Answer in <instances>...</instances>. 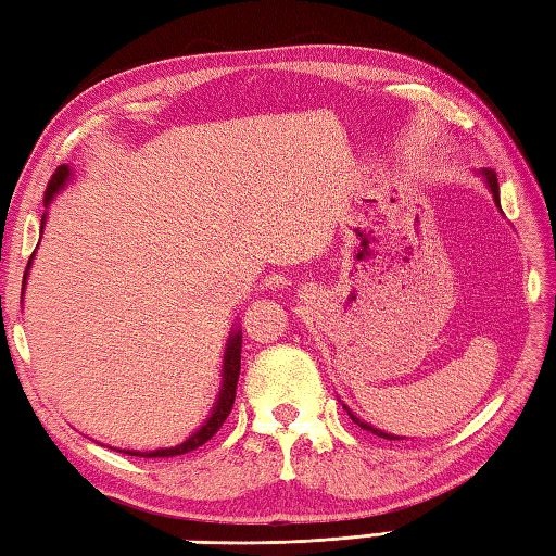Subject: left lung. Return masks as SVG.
I'll return each instance as SVG.
<instances>
[{
    "instance_id": "obj_1",
    "label": "left lung",
    "mask_w": 556,
    "mask_h": 556,
    "mask_svg": "<svg viewBox=\"0 0 556 556\" xmlns=\"http://www.w3.org/2000/svg\"><path fill=\"white\" fill-rule=\"evenodd\" d=\"M486 175V181H489V187H491V194H493V199H496V204H498V179H496V173H483ZM501 206V204H498ZM352 416V413H350ZM352 420L357 422L359 428H365V430H369V432H375V435H379V438H389V440H399V438H393V435H389V432H381V430H377V428H371V426H367V422H359L355 416H352Z\"/></svg>"
}]
</instances>
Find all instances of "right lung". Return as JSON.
<instances>
[{
    "label": "right lung",
    "mask_w": 556,
    "mask_h": 556,
    "mask_svg": "<svg viewBox=\"0 0 556 556\" xmlns=\"http://www.w3.org/2000/svg\"><path fill=\"white\" fill-rule=\"evenodd\" d=\"M67 177H70V169L65 165H60L46 187V194H43L46 204L53 199L55 191L65 185ZM28 267H31V260H28L26 271H28ZM24 279H26V275H24ZM240 352H243V332L233 330V336H230V340H228L226 359H224V389H220V396L216 401L214 413H211V418L206 420L204 428L197 430L194 435H191L187 442H181V445H177V447L155 450V452H126V454H130V457H179V454H187L191 450L206 445V442L220 430V426H224L226 418L230 416V410H233L238 377H240Z\"/></svg>",
    "instance_id": "right-lung-1"
}]
</instances>
